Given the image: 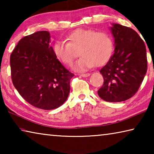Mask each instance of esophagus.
I'll use <instances>...</instances> for the list:
<instances>
[{
	"mask_svg": "<svg viewBox=\"0 0 154 154\" xmlns=\"http://www.w3.org/2000/svg\"><path fill=\"white\" fill-rule=\"evenodd\" d=\"M90 75V73H85V74H82L80 75L81 77H89Z\"/></svg>",
	"mask_w": 154,
	"mask_h": 154,
	"instance_id": "34e87169",
	"label": "esophagus"
}]
</instances>
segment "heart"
Here are the masks:
<instances>
[{
	"instance_id": "1",
	"label": "heart",
	"mask_w": 154,
	"mask_h": 154,
	"mask_svg": "<svg viewBox=\"0 0 154 154\" xmlns=\"http://www.w3.org/2000/svg\"><path fill=\"white\" fill-rule=\"evenodd\" d=\"M68 42L57 41L53 45L54 55L62 63L71 65L79 54L82 57L72 66L75 71L84 72L94 66L107 62L113 51V41L108 33L79 28L66 36Z\"/></svg>"
}]
</instances>
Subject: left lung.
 <instances>
[{
  "label": "left lung",
  "mask_w": 154,
  "mask_h": 154,
  "mask_svg": "<svg viewBox=\"0 0 154 154\" xmlns=\"http://www.w3.org/2000/svg\"><path fill=\"white\" fill-rule=\"evenodd\" d=\"M114 39V54L100 72L103 85L98 91L106 102L126 100L139 90L147 72L145 43L136 31L119 24L109 28Z\"/></svg>",
  "instance_id": "obj_1"
}]
</instances>
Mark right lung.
I'll list each match as a JSON object with an SVG mask.
<instances>
[{"label":"right lung","instance_id":"right-lung-1","mask_svg":"<svg viewBox=\"0 0 154 154\" xmlns=\"http://www.w3.org/2000/svg\"><path fill=\"white\" fill-rule=\"evenodd\" d=\"M50 43L48 31H38L22 38L10 57L14 87L28 103L45 110L63 105L74 76L57 59Z\"/></svg>","mask_w":154,"mask_h":154}]
</instances>
